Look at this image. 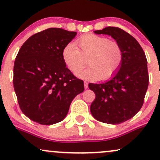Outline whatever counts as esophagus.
<instances>
[{"instance_id": "obj_1", "label": "esophagus", "mask_w": 160, "mask_h": 160, "mask_svg": "<svg viewBox=\"0 0 160 160\" xmlns=\"http://www.w3.org/2000/svg\"><path fill=\"white\" fill-rule=\"evenodd\" d=\"M84 88L85 89H88V82H84Z\"/></svg>"}]
</instances>
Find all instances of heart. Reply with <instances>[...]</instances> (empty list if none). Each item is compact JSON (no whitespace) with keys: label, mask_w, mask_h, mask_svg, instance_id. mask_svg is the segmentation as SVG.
Wrapping results in <instances>:
<instances>
[{"label":"heart","mask_w":160,"mask_h":160,"mask_svg":"<svg viewBox=\"0 0 160 160\" xmlns=\"http://www.w3.org/2000/svg\"><path fill=\"white\" fill-rule=\"evenodd\" d=\"M77 45L69 43L62 49L65 65L74 74L86 65L88 58L90 67L78 73V78L91 81L108 80L120 70L123 62L124 53L120 43L107 37L89 34L80 37Z\"/></svg>","instance_id":"heart-1"}]
</instances>
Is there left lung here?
I'll list each match as a JSON object with an SVG mask.
<instances>
[{"label": "left lung", "instance_id": "1", "mask_svg": "<svg viewBox=\"0 0 160 160\" xmlns=\"http://www.w3.org/2000/svg\"><path fill=\"white\" fill-rule=\"evenodd\" d=\"M94 33L111 36L122 48L124 58L118 72L109 81L89 84L95 94L91 113L104 123H122L132 118L144 103L149 83L148 61L138 42L120 28L107 27Z\"/></svg>", "mask_w": 160, "mask_h": 160}]
</instances>
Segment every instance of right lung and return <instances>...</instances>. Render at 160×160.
I'll list each match as a JSON object with an SVG mask.
<instances>
[{"label":"right lung","mask_w":160,"mask_h":160,"mask_svg":"<svg viewBox=\"0 0 160 160\" xmlns=\"http://www.w3.org/2000/svg\"><path fill=\"white\" fill-rule=\"evenodd\" d=\"M77 32L50 28L28 39L16 57L13 86L20 109L41 125L61 122L83 81L66 68L62 49Z\"/></svg>","instance_id":"1"}]
</instances>
